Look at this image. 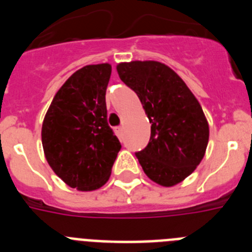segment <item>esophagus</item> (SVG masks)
Here are the masks:
<instances>
[{
    "mask_svg": "<svg viewBox=\"0 0 252 252\" xmlns=\"http://www.w3.org/2000/svg\"><path fill=\"white\" fill-rule=\"evenodd\" d=\"M115 131L116 133H117V136L122 137V135H124V127H122V126H117V127H115Z\"/></svg>",
    "mask_w": 252,
    "mask_h": 252,
    "instance_id": "esophagus-1",
    "label": "esophagus"
}]
</instances>
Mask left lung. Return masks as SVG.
<instances>
[{"label":"left lung","instance_id":"8db88e82","mask_svg":"<svg viewBox=\"0 0 252 252\" xmlns=\"http://www.w3.org/2000/svg\"><path fill=\"white\" fill-rule=\"evenodd\" d=\"M117 72L137 94L151 124L149 144L135 153L140 165L160 186L180 183L199 165L208 145V122L201 104L165 64L121 63Z\"/></svg>","mask_w":252,"mask_h":252}]
</instances>
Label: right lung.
Returning a JSON list of instances; mask_svg holds the SVG:
<instances>
[{"mask_svg": "<svg viewBox=\"0 0 252 252\" xmlns=\"http://www.w3.org/2000/svg\"><path fill=\"white\" fill-rule=\"evenodd\" d=\"M110 64L87 65L68 78L53 98L41 128L49 165L78 190L101 188L121 149L107 122Z\"/></svg>", "mask_w": 252, "mask_h": 252, "instance_id": "right-lung-1", "label": "right lung"}]
</instances>
